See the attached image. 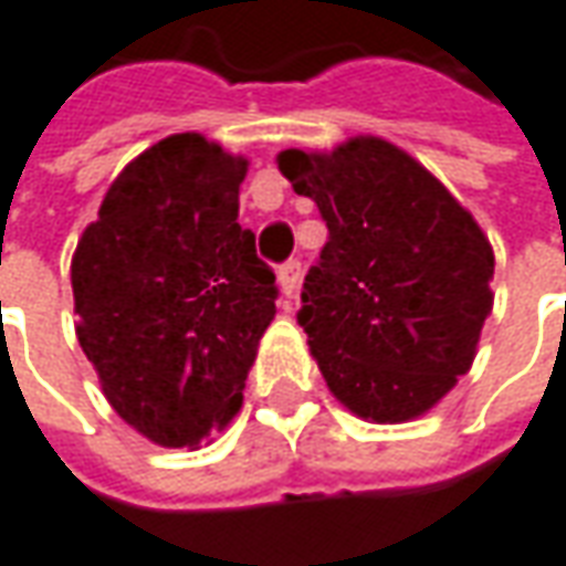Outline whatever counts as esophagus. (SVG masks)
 I'll list each match as a JSON object with an SVG mask.
<instances>
[{
  "mask_svg": "<svg viewBox=\"0 0 566 566\" xmlns=\"http://www.w3.org/2000/svg\"><path fill=\"white\" fill-rule=\"evenodd\" d=\"M298 283H302V261L290 258V261L280 268V290H283L286 298H292V295L298 292Z\"/></svg>",
  "mask_w": 566,
  "mask_h": 566,
  "instance_id": "34e87169",
  "label": "esophagus"
}]
</instances>
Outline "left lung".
<instances>
[{
    "mask_svg": "<svg viewBox=\"0 0 566 566\" xmlns=\"http://www.w3.org/2000/svg\"><path fill=\"white\" fill-rule=\"evenodd\" d=\"M276 165L327 221L298 327L352 415L405 423L468 374L492 311L495 255L480 223L408 151L355 136Z\"/></svg>",
    "mask_w": 566,
    "mask_h": 566,
    "instance_id": "8db88e82",
    "label": "left lung"
}]
</instances>
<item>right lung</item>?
<instances>
[{
  "label": "right lung",
  "instance_id": "1",
  "mask_svg": "<svg viewBox=\"0 0 566 566\" xmlns=\"http://www.w3.org/2000/svg\"><path fill=\"white\" fill-rule=\"evenodd\" d=\"M249 161L174 133L117 174L77 242V339L133 430L199 446L242 405L276 314L274 271L239 227Z\"/></svg>",
  "mask_w": 566,
  "mask_h": 566
}]
</instances>
